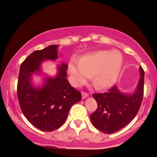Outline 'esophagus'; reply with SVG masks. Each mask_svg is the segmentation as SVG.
<instances>
[{"label":"esophagus","instance_id":"obj_1","mask_svg":"<svg viewBox=\"0 0 157 157\" xmlns=\"http://www.w3.org/2000/svg\"><path fill=\"white\" fill-rule=\"evenodd\" d=\"M81 95H82V99H86V97H88V96H89V94L86 93V92H82L81 93Z\"/></svg>","mask_w":157,"mask_h":157}]
</instances>
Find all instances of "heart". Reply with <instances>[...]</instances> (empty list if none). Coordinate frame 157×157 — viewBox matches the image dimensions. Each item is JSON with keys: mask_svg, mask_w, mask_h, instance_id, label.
<instances>
[{"mask_svg": "<svg viewBox=\"0 0 157 157\" xmlns=\"http://www.w3.org/2000/svg\"><path fill=\"white\" fill-rule=\"evenodd\" d=\"M123 58L117 51L102 50L86 54L78 60H71L68 71L74 86L85 83L92 74V81L98 89H106L114 85L121 71Z\"/></svg>", "mask_w": 157, "mask_h": 157, "instance_id": "b5f03b06", "label": "heart"}]
</instances>
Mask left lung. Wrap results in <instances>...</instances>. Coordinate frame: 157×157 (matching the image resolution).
<instances>
[{
  "label": "left lung",
  "mask_w": 157,
  "mask_h": 157,
  "mask_svg": "<svg viewBox=\"0 0 157 157\" xmlns=\"http://www.w3.org/2000/svg\"><path fill=\"white\" fill-rule=\"evenodd\" d=\"M140 73V80L134 93H122L114 86L108 92L92 94L97 102V109L90 115V119L97 129L105 134H113L136 117L143 97L145 72L141 66Z\"/></svg>",
  "instance_id": "left-lung-1"
}]
</instances>
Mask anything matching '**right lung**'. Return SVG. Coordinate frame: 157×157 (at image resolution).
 <instances>
[{
  "mask_svg": "<svg viewBox=\"0 0 157 157\" xmlns=\"http://www.w3.org/2000/svg\"><path fill=\"white\" fill-rule=\"evenodd\" d=\"M58 47V45H51L32 52L20 67L17 81L20 107L28 121L43 131H52L63 125L71 106L82 99L80 91L68 82V66L63 62L57 66L55 77L46 75L40 86L33 84V75H42V63L57 60Z\"/></svg>",
  "mask_w": 157,
  "mask_h": 157,
  "instance_id": "1",
  "label": "right lung"
}]
</instances>
